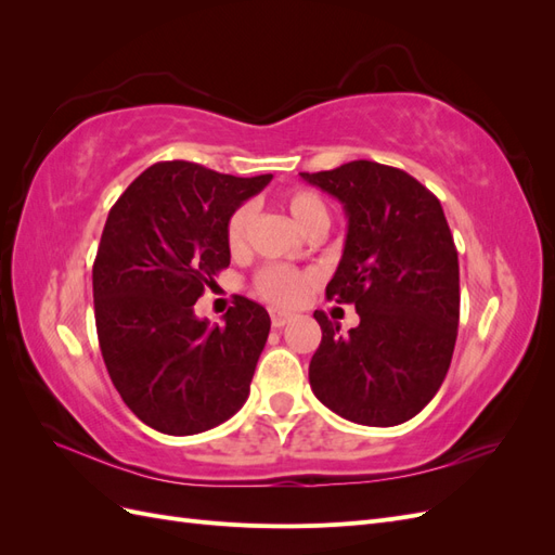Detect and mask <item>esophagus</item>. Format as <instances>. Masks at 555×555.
<instances>
[{
    "label": "esophagus",
    "instance_id": "34e87169",
    "mask_svg": "<svg viewBox=\"0 0 555 555\" xmlns=\"http://www.w3.org/2000/svg\"><path fill=\"white\" fill-rule=\"evenodd\" d=\"M292 312H287V310H271V324H273V328H282L284 324H289L292 322Z\"/></svg>",
    "mask_w": 555,
    "mask_h": 555
}]
</instances>
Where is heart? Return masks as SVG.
I'll list each match as a JSON object with an SVG mask.
<instances>
[{
    "mask_svg": "<svg viewBox=\"0 0 555 555\" xmlns=\"http://www.w3.org/2000/svg\"><path fill=\"white\" fill-rule=\"evenodd\" d=\"M284 206L292 212L294 222L306 233L317 227H328V210L324 198L310 190H289L284 194ZM251 220V206L243 204L231 212L227 222V245L241 249L245 243V231ZM257 294L275 306H294L306 296L310 278L296 268L282 263H268L255 278Z\"/></svg>",
    "mask_w": 555,
    "mask_h": 555,
    "instance_id": "obj_1",
    "label": "heart"
}]
</instances>
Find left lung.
<instances>
[{"instance_id": "left-lung-1", "label": "left lung", "mask_w": 555, "mask_h": 555, "mask_svg": "<svg viewBox=\"0 0 555 555\" xmlns=\"http://www.w3.org/2000/svg\"><path fill=\"white\" fill-rule=\"evenodd\" d=\"M300 178L345 208V249L326 296L361 317L340 333L314 310L322 343L310 361L312 391L347 422L405 424L438 393L456 345L459 251L444 210L410 173L377 162Z\"/></svg>"}]
</instances>
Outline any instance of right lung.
I'll use <instances>...</instances> for the list:
<instances>
[{"label":"right lung","mask_w":555,"mask_h":555,"mask_svg":"<svg viewBox=\"0 0 555 555\" xmlns=\"http://www.w3.org/2000/svg\"><path fill=\"white\" fill-rule=\"evenodd\" d=\"M271 178L159 162L108 212L92 268L99 347L117 393L150 428L204 433L249 396L271 317L238 296L220 326L194 304L231 261V212Z\"/></svg>","instance_id":"obj_1"}]
</instances>
